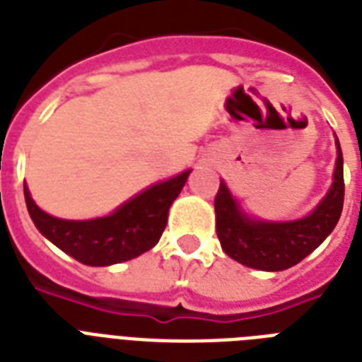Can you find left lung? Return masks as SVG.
<instances>
[{
	"label": "left lung",
	"instance_id": "8db88e82",
	"mask_svg": "<svg viewBox=\"0 0 362 362\" xmlns=\"http://www.w3.org/2000/svg\"><path fill=\"white\" fill-rule=\"evenodd\" d=\"M344 206V158L337 139V167L327 195L308 216L264 221L247 216L223 180L216 193V233L221 250L250 269L278 272L300 263L337 227Z\"/></svg>",
	"mask_w": 362,
	"mask_h": 362
}]
</instances>
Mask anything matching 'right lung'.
<instances>
[{"instance_id":"obj_1","label":"right lung","mask_w":362,"mask_h":362,"mask_svg":"<svg viewBox=\"0 0 362 362\" xmlns=\"http://www.w3.org/2000/svg\"><path fill=\"white\" fill-rule=\"evenodd\" d=\"M192 169L146 187L103 218L62 220L47 214L31 199L24 184L25 206L42 237L90 267L124 263L152 250L167 226L173 201L180 195Z\"/></svg>"}]
</instances>
